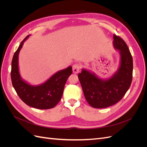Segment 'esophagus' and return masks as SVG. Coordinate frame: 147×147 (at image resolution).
I'll return each instance as SVG.
<instances>
[{
	"mask_svg": "<svg viewBox=\"0 0 147 147\" xmlns=\"http://www.w3.org/2000/svg\"><path fill=\"white\" fill-rule=\"evenodd\" d=\"M80 67L78 64H75L72 66V71L74 74H77L80 72Z\"/></svg>",
	"mask_w": 147,
	"mask_h": 147,
	"instance_id": "34e87169",
	"label": "esophagus"
}]
</instances>
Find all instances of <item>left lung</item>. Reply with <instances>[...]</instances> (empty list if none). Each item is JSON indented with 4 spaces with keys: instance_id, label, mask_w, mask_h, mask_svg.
Listing matches in <instances>:
<instances>
[{
    "instance_id": "obj_1",
    "label": "left lung",
    "mask_w": 147,
    "mask_h": 147,
    "mask_svg": "<svg viewBox=\"0 0 147 147\" xmlns=\"http://www.w3.org/2000/svg\"><path fill=\"white\" fill-rule=\"evenodd\" d=\"M113 45L120 56L117 70L107 78H101L86 69L78 75L85 99L96 109L109 107L117 104L126 94L132 82L133 61L123 40L113 35Z\"/></svg>"
}]
</instances>
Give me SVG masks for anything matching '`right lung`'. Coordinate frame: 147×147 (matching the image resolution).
I'll list each match as a JSON object with an SVG mask.
<instances>
[{
  "instance_id": "1",
  "label": "right lung",
  "mask_w": 147,
  "mask_h": 147,
  "mask_svg": "<svg viewBox=\"0 0 147 147\" xmlns=\"http://www.w3.org/2000/svg\"><path fill=\"white\" fill-rule=\"evenodd\" d=\"M28 35L20 43L14 53L11 62V79L13 86L20 99L26 104L38 109H50L55 107L61 100L65 84L72 73V67L57 71L44 83L32 85L22 78L19 69L18 57Z\"/></svg>"
}]
</instances>
